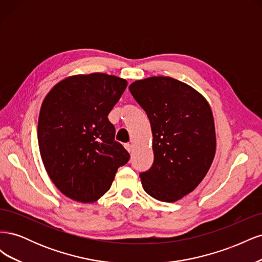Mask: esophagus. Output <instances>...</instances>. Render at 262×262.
<instances>
[{
    "label": "esophagus",
    "instance_id": "1",
    "mask_svg": "<svg viewBox=\"0 0 262 262\" xmlns=\"http://www.w3.org/2000/svg\"><path fill=\"white\" fill-rule=\"evenodd\" d=\"M124 147H125V149H126V150H128L129 153H130L131 150H132V145H131L130 143H125V144H124Z\"/></svg>",
    "mask_w": 262,
    "mask_h": 262
}]
</instances>
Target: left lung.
Instances as JSON below:
<instances>
[{
  "instance_id": "left-lung-1",
  "label": "left lung",
  "mask_w": 262,
  "mask_h": 262,
  "mask_svg": "<svg viewBox=\"0 0 262 262\" xmlns=\"http://www.w3.org/2000/svg\"><path fill=\"white\" fill-rule=\"evenodd\" d=\"M129 90L153 133L154 162L140 172L142 186L156 200L175 202L193 191L213 162L216 138L211 108L192 87L167 76L137 81Z\"/></svg>"
}]
</instances>
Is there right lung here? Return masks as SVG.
I'll return each instance as SVG.
<instances>
[{
  "label": "right lung",
  "mask_w": 262,
  "mask_h": 262,
  "mask_svg": "<svg viewBox=\"0 0 262 262\" xmlns=\"http://www.w3.org/2000/svg\"><path fill=\"white\" fill-rule=\"evenodd\" d=\"M126 85L123 78L104 73L71 76L55 85L42 102L40 155L55 187L71 199L96 201L129 161L108 120Z\"/></svg>",
  "instance_id": "add662e5"
}]
</instances>
